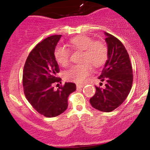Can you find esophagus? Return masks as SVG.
<instances>
[{
	"label": "esophagus",
	"mask_w": 150,
	"mask_h": 150,
	"mask_svg": "<svg viewBox=\"0 0 150 150\" xmlns=\"http://www.w3.org/2000/svg\"><path fill=\"white\" fill-rule=\"evenodd\" d=\"M84 87V85H77V89H80Z\"/></svg>",
	"instance_id": "esophagus-1"
}]
</instances>
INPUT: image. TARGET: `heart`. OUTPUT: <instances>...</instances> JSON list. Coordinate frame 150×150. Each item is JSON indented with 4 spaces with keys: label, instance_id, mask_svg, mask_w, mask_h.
I'll return each mask as SVG.
<instances>
[{
    "label": "heart",
    "instance_id": "b5f03b06",
    "mask_svg": "<svg viewBox=\"0 0 150 150\" xmlns=\"http://www.w3.org/2000/svg\"><path fill=\"white\" fill-rule=\"evenodd\" d=\"M70 45L75 51H83L81 65H74L64 74L67 80L81 84L92 72V65L99 68L104 65L108 58V48L101 41H94L86 35H78L70 40ZM70 50L58 46L54 50L55 59L58 64L66 66L70 63Z\"/></svg>",
    "mask_w": 150,
    "mask_h": 150
}]
</instances>
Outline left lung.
<instances>
[{
    "instance_id": "8db88e82",
    "label": "left lung",
    "mask_w": 150,
    "mask_h": 150,
    "mask_svg": "<svg viewBox=\"0 0 150 150\" xmlns=\"http://www.w3.org/2000/svg\"><path fill=\"white\" fill-rule=\"evenodd\" d=\"M105 34L108 46V60L98 79L101 82L106 81V87L101 88L95 86V94L90 98L89 101L96 109L111 112L123 104L128 96L132 88L133 75L125 46L114 36L107 32Z\"/></svg>"
}]
</instances>
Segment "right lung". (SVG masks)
Masks as SVG:
<instances>
[{"mask_svg":"<svg viewBox=\"0 0 150 150\" xmlns=\"http://www.w3.org/2000/svg\"><path fill=\"white\" fill-rule=\"evenodd\" d=\"M61 35H53L39 42L26 60L22 85L26 99L38 113L49 118L56 117L68 108V98L76 90L73 82H65L55 90V83H61L56 77L60 69L54 50Z\"/></svg>","mask_w":150,"mask_h":150,"instance_id":"obj_1","label":"right lung"}]
</instances>
